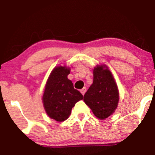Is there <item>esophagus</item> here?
<instances>
[{
    "label": "esophagus",
    "instance_id": "obj_1",
    "mask_svg": "<svg viewBox=\"0 0 155 155\" xmlns=\"http://www.w3.org/2000/svg\"><path fill=\"white\" fill-rule=\"evenodd\" d=\"M81 91V93L83 95H84L85 94V93H86V87H84L83 88H82V89H81V91Z\"/></svg>",
    "mask_w": 155,
    "mask_h": 155
}]
</instances>
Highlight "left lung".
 <instances>
[{
	"instance_id": "1",
	"label": "left lung",
	"mask_w": 155,
	"mask_h": 155,
	"mask_svg": "<svg viewBox=\"0 0 155 155\" xmlns=\"http://www.w3.org/2000/svg\"><path fill=\"white\" fill-rule=\"evenodd\" d=\"M84 101L100 119L107 118L117 108L119 101L117 86L112 74L104 66L94 69V82L86 94Z\"/></svg>"
}]
</instances>
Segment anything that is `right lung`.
Returning <instances> with one entry per match:
<instances>
[{
    "label": "right lung",
    "instance_id": "obj_1",
    "mask_svg": "<svg viewBox=\"0 0 155 155\" xmlns=\"http://www.w3.org/2000/svg\"><path fill=\"white\" fill-rule=\"evenodd\" d=\"M70 69L57 67L53 69L45 86L42 100L45 110L49 117L61 122L69 117L71 109L83 95L74 88L67 76Z\"/></svg>",
    "mask_w": 155,
    "mask_h": 155
}]
</instances>
